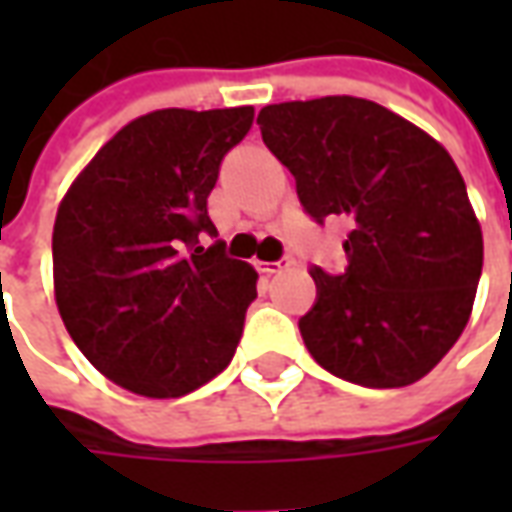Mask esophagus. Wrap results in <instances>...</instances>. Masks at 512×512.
<instances>
[{
    "mask_svg": "<svg viewBox=\"0 0 512 512\" xmlns=\"http://www.w3.org/2000/svg\"><path fill=\"white\" fill-rule=\"evenodd\" d=\"M263 274H279V271H285V268L293 266V260L290 257H279V260H266V263H257Z\"/></svg>",
    "mask_w": 512,
    "mask_h": 512,
    "instance_id": "34e87169",
    "label": "esophagus"
}]
</instances>
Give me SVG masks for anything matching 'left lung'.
<instances>
[{"label": "left lung", "mask_w": 512, "mask_h": 512, "mask_svg": "<svg viewBox=\"0 0 512 512\" xmlns=\"http://www.w3.org/2000/svg\"><path fill=\"white\" fill-rule=\"evenodd\" d=\"M263 142L296 178L304 213L348 216V266H312L299 321L312 359L367 386H408L461 337L483 271V233L450 153L381 104L326 95L263 106Z\"/></svg>", "instance_id": "left-lung-1"}]
</instances>
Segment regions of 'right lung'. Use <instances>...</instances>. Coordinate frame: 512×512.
<instances>
[{
  "label": "right lung",
  "mask_w": 512,
  "mask_h": 512,
  "mask_svg": "<svg viewBox=\"0 0 512 512\" xmlns=\"http://www.w3.org/2000/svg\"><path fill=\"white\" fill-rule=\"evenodd\" d=\"M255 109H158L117 131L54 222V296L90 365L145 397H180L230 365L257 271L208 216L224 156Z\"/></svg>",
  "instance_id": "obj_1"
}]
</instances>
